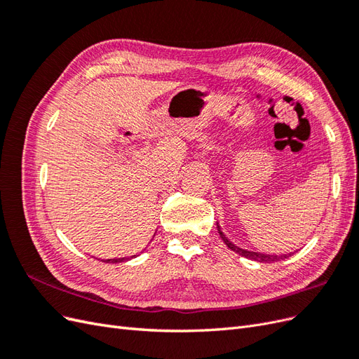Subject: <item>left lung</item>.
Wrapping results in <instances>:
<instances>
[{"label": "left lung", "instance_id": "left-lung-1", "mask_svg": "<svg viewBox=\"0 0 359 359\" xmlns=\"http://www.w3.org/2000/svg\"><path fill=\"white\" fill-rule=\"evenodd\" d=\"M217 231L220 233V238L223 240V243L229 247L231 250H233L235 253H238L240 256H244L250 260H256V262H264V264H273V262H278V260H283L287 259L289 256H292V253L289 255H266V253H257V252H252V250H245L235 245L232 241L227 240V236L223 233V231L220 229V224L217 223Z\"/></svg>", "mask_w": 359, "mask_h": 359}]
</instances>
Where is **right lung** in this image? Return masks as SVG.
I'll return each instance as SVG.
<instances>
[{"mask_svg": "<svg viewBox=\"0 0 359 359\" xmlns=\"http://www.w3.org/2000/svg\"><path fill=\"white\" fill-rule=\"evenodd\" d=\"M133 257H136V255L135 256H132V257H118V259H103L102 262H106V264H119V262H126V260H128V259H133Z\"/></svg>", "mask_w": 359, "mask_h": 359, "instance_id": "obj_1", "label": "right lung"}]
</instances>
